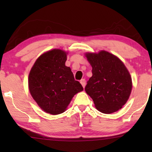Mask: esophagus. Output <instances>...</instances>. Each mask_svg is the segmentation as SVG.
<instances>
[{
    "label": "esophagus",
    "instance_id": "esophagus-1",
    "mask_svg": "<svg viewBox=\"0 0 152 152\" xmlns=\"http://www.w3.org/2000/svg\"><path fill=\"white\" fill-rule=\"evenodd\" d=\"M80 83H81V84L82 85L83 88H84L85 86H86V80H85L84 79H82V80L80 81Z\"/></svg>",
    "mask_w": 152,
    "mask_h": 152
}]
</instances>
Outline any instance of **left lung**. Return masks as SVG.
Returning <instances> with one entry per match:
<instances>
[{
  "label": "left lung",
  "instance_id": "left-lung-1",
  "mask_svg": "<svg viewBox=\"0 0 152 152\" xmlns=\"http://www.w3.org/2000/svg\"><path fill=\"white\" fill-rule=\"evenodd\" d=\"M93 75L85 91L102 113H111L121 109L132 88L129 72L121 60L107 51L86 54Z\"/></svg>",
  "mask_w": 152,
  "mask_h": 152
}]
</instances>
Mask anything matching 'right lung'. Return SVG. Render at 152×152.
I'll use <instances>...</instances> for the list:
<instances>
[{
	"mask_svg": "<svg viewBox=\"0 0 152 152\" xmlns=\"http://www.w3.org/2000/svg\"><path fill=\"white\" fill-rule=\"evenodd\" d=\"M66 53L54 49L41 55L31 69L29 90L33 99L46 113H64L75 95L83 91L73 73L65 66Z\"/></svg>",
	"mask_w": 152,
	"mask_h": 152,
	"instance_id": "obj_1",
	"label": "right lung"
}]
</instances>
